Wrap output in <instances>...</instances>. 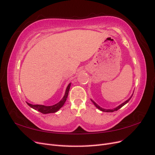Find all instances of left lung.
<instances>
[{
  "instance_id": "8db88e82",
  "label": "left lung",
  "mask_w": 155,
  "mask_h": 155,
  "mask_svg": "<svg viewBox=\"0 0 155 155\" xmlns=\"http://www.w3.org/2000/svg\"><path fill=\"white\" fill-rule=\"evenodd\" d=\"M132 96H133V94L131 95V97L129 98L128 100H127V101H126V102H124V103H122V104H120V105H119V106H118V107H115V108H114V109H104V108H102V107H101V106H99L97 104H96L95 102H94L93 100H91V101H92V102L94 104V106H95L98 109H100V110L101 111H103V112H114V111H117V110H118L119 109H120L122 106H124L125 104H126L129 101H130V99L131 98V97H132Z\"/></svg>"
}]
</instances>
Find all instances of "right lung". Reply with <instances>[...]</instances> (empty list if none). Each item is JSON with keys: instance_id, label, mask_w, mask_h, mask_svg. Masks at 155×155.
<instances>
[{"instance_id": "add662e5", "label": "right lung", "mask_w": 155, "mask_h": 155, "mask_svg": "<svg viewBox=\"0 0 155 155\" xmlns=\"http://www.w3.org/2000/svg\"><path fill=\"white\" fill-rule=\"evenodd\" d=\"M70 86H71V83H69L66 88V92H65V94H64V97L62 98V99L61 101L58 102L57 104L53 105V106H44V105H33V104H31L28 103V102H27V104L29 106H30L33 109H35V110H37L39 112H41L43 114L55 113L57 111H58L59 109L64 106L65 102L66 101V99L68 96L69 89H70Z\"/></svg>"}]
</instances>
